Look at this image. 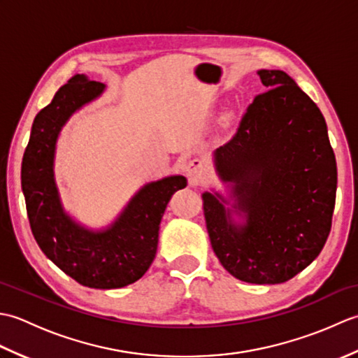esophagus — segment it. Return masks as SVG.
<instances>
[{"mask_svg": "<svg viewBox=\"0 0 358 358\" xmlns=\"http://www.w3.org/2000/svg\"><path fill=\"white\" fill-rule=\"evenodd\" d=\"M186 175L191 183H199L200 180H203L204 175H206V164L200 158L191 159L186 164Z\"/></svg>", "mask_w": 358, "mask_h": 358, "instance_id": "1", "label": "esophagus"}]
</instances>
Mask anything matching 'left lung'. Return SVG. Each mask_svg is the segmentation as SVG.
<instances>
[{
  "instance_id": "8db88e82",
  "label": "left lung",
  "mask_w": 358,
  "mask_h": 358,
  "mask_svg": "<svg viewBox=\"0 0 358 358\" xmlns=\"http://www.w3.org/2000/svg\"><path fill=\"white\" fill-rule=\"evenodd\" d=\"M258 95L214 152L227 196L204 192L212 249L241 281L278 285L322 252L331 232L337 163L320 109L283 71H258Z\"/></svg>"
}]
</instances>
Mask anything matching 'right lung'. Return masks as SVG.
<instances>
[{
  "mask_svg": "<svg viewBox=\"0 0 358 358\" xmlns=\"http://www.w3.org/2000/svg\"><path fill=\"white\" fill-rule=\"evenodd\" d=\"M104 89L103 83L77 75L38 112L22 157L21 187L32 234L44 255L83 286L117 289L135 283L150 268L167 203L187 180L171 175L144 185L103 229L67 214L53 172L58 136L73 113L101 96Z\"/></svg>",
  "mask_w": 358,
  "mask_h": 358,
  "instance_id": "add662e5",
  "label": "right lung"
}]
</instances>
